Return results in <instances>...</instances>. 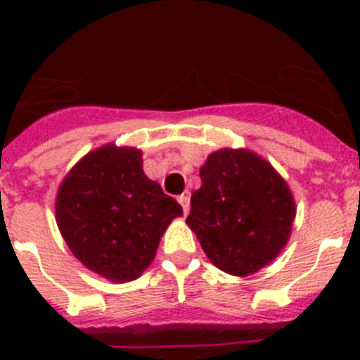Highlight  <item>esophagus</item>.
<instances>
[{"label": "esophagus", "instance_id": "1", "mask_svg": "<svg viewBox=\"0 0 360 360\" xmlns=\"http://www.w3.org/2000/svg\"><path fill=\"white\" fill-rule=\"evenodd\" d=\"M178 202H180V205H182L184 212H189V196L187 195H182V196H178Z\"/></svg>", "mask_w": 360, "mask_h": 360}]
</instances>
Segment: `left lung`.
<instances>
[{"label":"left lung","mask_w":360,"mask_h":360,"mask_svg":"<svg viewBox=\"0 0 360 360\" xmlns=\"http://www.w3.org/2000/svg\"><path fill=\"white\" fill-rule=\"evenodd\" d=\"M187 225L227 274L250 276L287 245L295 203L281 174L249 149H219L200 169Z\"/></svg>","instance_id":"8db88e82"}]
</instances>
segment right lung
<instances>
[{
  "mask_svg": "<svg viewBox=\"0 0 360 360\" xmlns=\"http://www.w3.org/2000/svg\"><path fill=\"white\" fill-rule=\"evenodd\" d=\"M182 205L142 169L135 148L88 153L57 191L56 219L86 269L110 281H133L151 265L162 234Z\"/></svg>",
  "mask_w": 360,
  "mask_h": 360,
  "instance_id": "obj_1",
  "label": "right lung"
}]
</instances>
